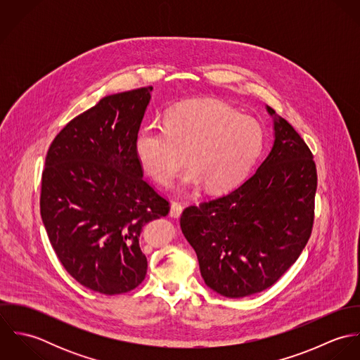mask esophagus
I'll return each instance as SVG.
<instances>
[{
	"label": "esophagus",
	"mask_w": 360,
	"mask_h": 360,
	"mask_svg": "<svg viewBox=\"0 0 360 360\" xmlns=\"http://www.w3.org/2000/svg\"><path fill=\"white\" fill-rule=\"evenodd\" d=\"M181 212H183V205H181L180 202L173 201V202L170 204V216H172V217H180Z\"/></svg>",
	"instance_id": "1"
}]
</instances>
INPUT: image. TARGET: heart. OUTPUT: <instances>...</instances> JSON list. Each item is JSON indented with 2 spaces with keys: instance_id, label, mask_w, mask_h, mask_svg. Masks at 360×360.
I'll list each match as a JSON object with an SVG mask.
<instances>
[{
  "instance_id": "b5f03b06",
  "label": "heart",
  "mask_w": 360,
  "mask_h": 360,
  "mask_svg": "<svg viewBox=\"0 0 360 360\" xmlns=\"http://www.w3.org/2000/svg\"><path fill=\"white\" fill-rule=\"evenodd\" d=\"M263 147V131L255 119L240 115L217 100H193L170 108L163 126L140 129L134 153L156 183L167 186L187 159L183 187L205 183L210 191L237 186L255 163Z\"/></svg>"
}]
</instances>
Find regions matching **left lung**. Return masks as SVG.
I'll list each match as a JSON object with an SVG mask.
<instances>
[{
  "label": "left lung",
  "instance_id": "1",
  "mask_svg": "<svg viewBox=\"0 0 360 360\" xmlns=\"http://www.w3.org/2000/svg\"><path fill=\"white\" fill-rule=\"evenodd\" d=\"M274 116V144L238 188L186 207L180 227L206 285L227 298L271 287L300 257L311 234L317 172L295 129Z\"/></svg>",
  "mask_w": 360,
  "mask_h": 360
}]
</instances>
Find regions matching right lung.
Returning a JSON list of instances; mask_svg holds the SVG:
<instances>
[{
    "instance_id": "1",
    "label": "right lung",
    "mask_w": 360,
    "mask_h": 360,
    "mask_svg": "<svg viewBox=\"0 0 360 360\" xmlns=\"http://www.w3.org/2000/svg\"><path fill=\"white\" fill-rule=\"evenodd\" d=\"M151 91L103 97L56 134L46 156L40 213L52 248L76 281L105 295L143 283L141 230L170 210L134 153Z\"/></svg>"
}]
</instances>
